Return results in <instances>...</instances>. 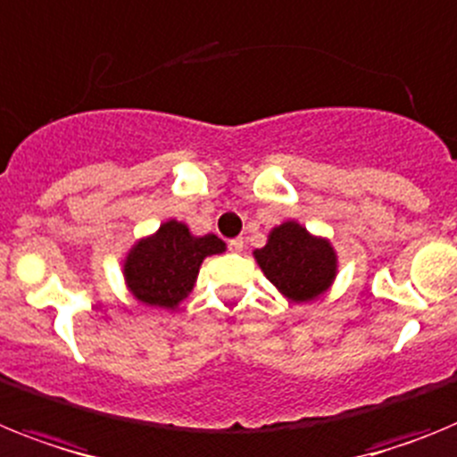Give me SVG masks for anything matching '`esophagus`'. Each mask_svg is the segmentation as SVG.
Returning a JSON list of instances; mask_svg holds the SVG:
<instances>
[{"mask_svg":"<svg viewBox=\"0 0 457 457\" xmlns=\"http://www.w3.org/2000/svg\"><path fill=\"white\" fill-rule=\"evenodd\" d=\"M244 239H241V237H237V239H232V241H229V251H232V253H241V251H244Z\"/></svg>","mask_w":457,"mask_h":457,"instance_id":"obj_1","label":"esophagus"}]
</instances>
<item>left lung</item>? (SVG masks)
Masks as SVG:
<instances>
[{"instance_id": "left-lung-1", "label": "left lung", "mask_w": 457, "mask_h": 457, "mask_svg": "<svg viewBox=\"0 0 457 457\" xmlns=\"http://www.w3.org/2000/svg\"><path fill=\"white\" fill-rule=\"evenodd\" d=\"M253 255L264 276L292 303H308L322 296L338 273V255L331 241L315 237L296 220L273 228L267 245Z\"/></svg>"}]
</instances>
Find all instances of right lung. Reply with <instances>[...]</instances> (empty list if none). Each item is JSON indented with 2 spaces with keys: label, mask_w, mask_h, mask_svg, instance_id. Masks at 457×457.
Instances as JSON below:
<instances>
[{
  "label": "right lung",
  "mask_w": 457,
  "mask_h": 457,
  "mask_svg": "<svg viewBox=\"0 0 457 457\" xmlns=\"http://www.w3.org/2000/svg\"><path fill=\"white\" fill-rule=\"evenodd\" d=\"M220 253L225 241L216 234L195 237L188 225L172 218L126 253V287L140 303L174 311L195 287L204 257Z\"/></svg>",
  "instance_id": "obj_1"
}]
</instances>
